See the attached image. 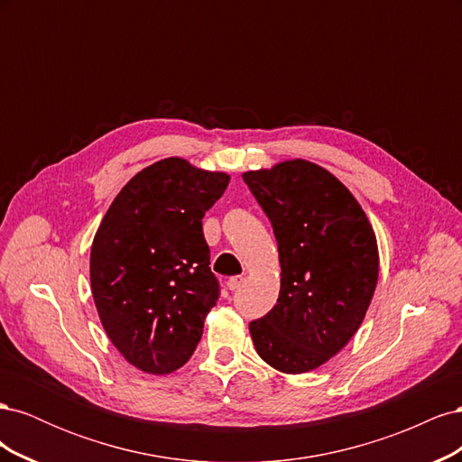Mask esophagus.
<instances>
[{
  "mask_svg": "<svg viewBox=\"0 0 462 462\" xmlns=\"http://www.w3.org/2000/svg\"><path fill=\"white\" fill-rule=\"evenodd\" d=\"M243 283H245V277H243V275L229 277V279H227V289H229V291H235V289H239Z\"/></svg>",
  "mask_w": 462,
  "mask_h": 462,
  "instance_id": "1",
  "label": "esophagus"
}]
</instances>
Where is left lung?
<instances>
[{
	"mask_svg": "<svg viewBox=\"0 0 462 462\" xmlns=\"http://www.w3.org/2000/svg\"><path fill=\"white\" fill-rule=\"evenodd\" d=\"M270 217L282 287L273 309L250 321L263 362L283 374L319 368L351 341L380 275L365 209L326 167L295 158L243 173Z\"/></svg>",
	"mask_w": 462,
	"mask_h": 462,
	"instance_id": "left-lung-1",
	"label": "left lung"
}]
</instances>
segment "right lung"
<instances>
[{
  "label": "right lung",
  "instance_id": "1",
  "mask_svg": "<svg viewBox=\"0 0 462 462\" xmlns=\"http://www.w3.org/2000/svg\"><path fill=\"white\" fill-rule=\"evenodd\" d=\"M231 177L183 158L138 171L107 208L90 246V289L109 341L152 375L179 370L217 300L202 217Z\"/></svg>",
  "mask_w": 462,
  "mask_h": 462
}]
</instances>
